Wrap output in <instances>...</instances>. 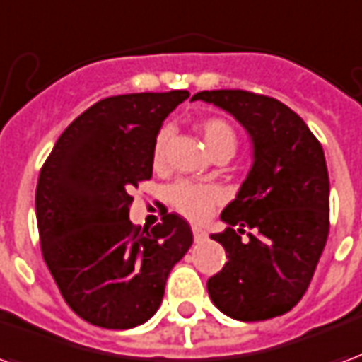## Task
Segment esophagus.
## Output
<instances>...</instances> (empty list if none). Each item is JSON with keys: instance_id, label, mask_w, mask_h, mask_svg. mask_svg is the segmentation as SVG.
Listing matches in <instances>:
<instances>
[{"instance_id": "34e87169", "label": "esophagus", "mask_w": 362, "mask_h": 362, "mask_svg": "<svg viewBox=\"0 0 362 362\" xmlns=\"http://www.w3.org/2000/svg\"><path fill=\"white\" fill-rule=\"evenodd\" d=\"M192 236H194V240H197V243H202V240L208 238V233H206L204 229H200V227H192Z\"/></svg>"}]
</instances>
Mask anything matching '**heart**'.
Listing matches in <instances>:
<instances>
[{"label": "heart", "mask_w": 362, "mask_h": 362, "mask_svg": "<svg viewBox=\"0 0 362 362\" xmlns=\"http://www.w3.org/2000/svg\"><path fill=\"white\" fill-rule=\"evenodd\" d=\"M198 129L202 133V139L206 148L210 151L211 156L219 152L235 154L238 139H236L235 129L221 118H206L198 124ZM168 139V129L156 135L154 146H152V162L154 165L162 164L164 160V146ZM221 200V192L217 187L208 183H194V181H177L168 189V202L191 221H202L210 216L211 210L216 208Z\"/></svg>", "instance_id": "obj_1"}]
</instances>
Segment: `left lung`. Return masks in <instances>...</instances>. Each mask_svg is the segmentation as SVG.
Here are the masks:
<instances>
[{"label": "left lung", "instance_id": "obj_1", "mask_svg": "<svg viewBox=\"0 0 362 362\" xmlns=\"http://www.w3.org/2000/svg\"><path fill=\"white\" fill-rule=\"evenodd\" d=\"M191 100L235 116L254 145L248 177L221 214L227 229L211 235L225 248L227 263L208 281V294L230 319L284 315L305 294L330 229L322 146L305 122L273 97L216 89Z\"/></svg>", "mask_w": 362, "mask_h": 362}]
</instances>
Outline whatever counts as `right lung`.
Instances as JSON below:
<instances>
[{"label": "right lung", "mask_w": 362, "mask_h": 362, "mask_svg": "<svg viewBox=\"0 0 362 362\" xmlns=\"http://www.w3.org/2000/svg\"><path fill=\"white\" fill-rule=\"evenodd\" d=\"M189 91L108 97L70 124L36 189L43 259L70 309L110 330L158 311L168 274L192 244L189 223L165 214L151 230L129 221L132 191L152 177V146Z\"/></svg>", "instance_id": "add662e5"}]
</instances>
